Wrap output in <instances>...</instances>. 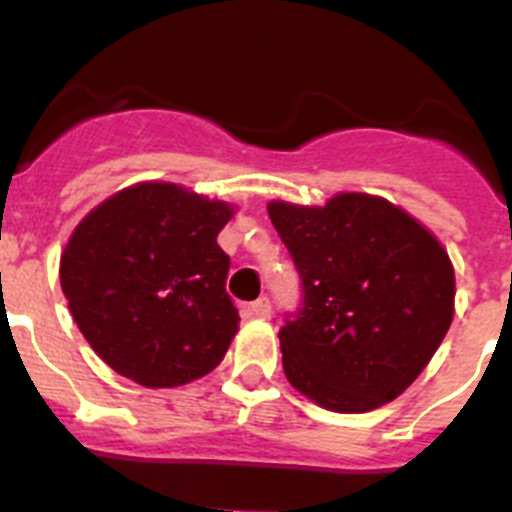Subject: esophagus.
<instances>
[{"instance_id":"1","label":"esophagus","mask_w":512,"mask_h":512,"mask_svg":"<svg viewBox=\"0 0 512 512\" xmlns=\"http://www.w3.org/2000/svg\"><path fill=\"white\" fill-rule=\"evenodd\" d=\"M248 312H251L253 318H261V320L269 318V315H271L269 297H259L256 302H251V305H248Z\"/></svg>"}]
</instances>
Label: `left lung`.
<instances>
[{
  "instance_id": "8db88e82",
  "label": "left lung",
  "mask_w": 512,
  "mask_h": 512,
  "mask_svg": "<svg viewBox=\"0 0 512 512\" xmlns=\"http://www.w3.org/2000/svg\"><path fill=\"white\" fill-rule=\"evenodd\" d=\"M269 217L302 282V307L279 330L289 384L336 413L402 395L454 318L449 253L372 194H336L325 207L271 202Z\"/></svg>"
}]
</instances>
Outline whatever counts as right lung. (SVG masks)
Here are the masks:
<instances>
[{
  "label": "right lung",
  "instance_id": "obj_1",
  "mask_svg": "<svg viewBox=\"0 0 512 512\" xmlns=\"http://www.w3.org/2000/svg\"><path fill=\"white\" fill-rule=\"evenodd\" d=\"M233 210L184 187L135 184L94 207L61 256V289L104 364L143 387L210 374L238 330L217 246Z\"/></svg>",
  "mask_w": 512,
  "mask_h": 512
}]
</instances>
